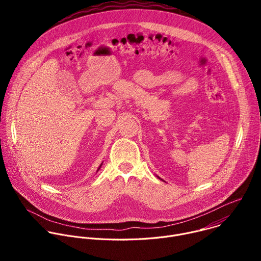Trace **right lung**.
<instances>
[{"instance_id":"1","label":"right lung","mask_w":261,"mask_h":261,"mask_svg":"<svg viewBox=\"0 0 261 261\" xmlns=\"http://www.w3.org/2000/svg\"><path fill=\"white\" fill-rule=\"evenodd\" d=\"M100 167H101V165H100ZM100 167H99V168H100ZM99 168H98V170H99Z\"/></svg>"}]
</instances>
